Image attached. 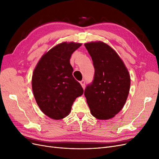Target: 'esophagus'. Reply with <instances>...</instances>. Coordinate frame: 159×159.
I'll use <instances>...</instances> for the list:
<instances>
[{
	"instance_id": "1",
	"label": "esophagus",
	"mask_w": 159,
	"mask_h": 159,
	"mask_svg": "<svg viewBox=\"0 0 159 159\" xmlns=\"http://www.w3.org/2000/svg\"><path fill=\"white\" fill-rule=\"evenodd\" d=\"M85 80H82V81H80V84H81V86H82V88H83L84 89L85 88Z\"/></svg>"
}]
</instances>
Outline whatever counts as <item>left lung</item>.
I'll list each match as a JSON object with an SVG mask.
<instances>
[{
	"instance_id": "1",
	"label": "left lung",
	"mask_w": 159,
	"mask_h": 159,
	"mask_svg": "<svg viewBox=\"0 0 159 159\" xmlns=\"http://www.w3.org/2000/svg\"><path fill=\"white\" fill-rule=\"evenodd\" d=\"M95 68L92 83L84 95L91 115L101 120L113 118L123 107L129 93L131 79L123 60L103 42L84 44Z\"/></svg>"
}]
</instances>
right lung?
I'll return each instance as SVG.
<instances>
[{
    "mask_svg": "<svg viewBox=\"0 0 159 159\" xmlns=\"http://www.w3.org/2000/svg\"><path fill=\"white\" fill-rule=\"evenodd\" d=\"M81 43L62 42L42 56L34 70L32 87L40 110L53 119H61L70 114L75 99L84 93L72 75L71 54Z\"/></svg>",
    "mask_w": 159,
    "mask_h": 159,
    "instance_id": "obj_1",
    "label": "right lung"
}]
</instances>
